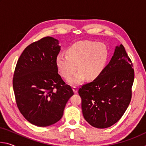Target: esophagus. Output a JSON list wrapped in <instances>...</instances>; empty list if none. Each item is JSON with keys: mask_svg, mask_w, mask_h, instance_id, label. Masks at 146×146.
I'll list each match as a JSON object with an SVG mask.
<instances>
[{"mask_svg": "<svg viewBox=\"0 0 146 146\" xmlns=\"http://www.w3.org/2000/svg\"><path fill=\"white\" fill-rule=\"evenodd\" d=\"M73 90L74 93H77V91H78L77 87H76V86H73Z\"/></svg>", "mask_w": 146, "mask_h": 146, "instance_id": "34e87169", "label": "esophagus"}]
</instances>
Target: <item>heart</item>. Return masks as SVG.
<instances>
[{"label": "heart", "mask_w": 146, "mask_h": 146, "mask_svg": "<svg viewBox=\"0 0 146 146\" xmlns=\"http://www.w3.org/2000/svg\"><path fill=\"white\" fill-rule=\"evenodd\" d=\"M108 58L109 51L106 44L80 41L69 47L66 55H57L56 66L60 75L65 78H70L78 68V72L68 80L70 84L75 85L82 82L85 76L88 80L97 78L105 68Z\"/></svg>", "instance_id": "heart-1"}]
</instances>
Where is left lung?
<instances>
[{
  "mask_svg": "<svg viewBox=\"0 0 146 146\" xmlns=\"http://www.w3.org/2000/svg\"><path fill=\"white\" fill-rule=\"evenodd\" d=\"M123 45L102 72L93 82L79 88L85 120L92 126L104 129L117 122L124 114L132 97L135 73Z\"/></svg>",
  "mask_w": 146,
  "mask_h": 146,
  "instance_id": "obj_1",
  "label": "left lung"
}]
</instances>
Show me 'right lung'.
<instances>
[{
    "label": "right lung",
    "instance_id": "right-lung-1",
    "mask_svg": "<svg viewBox=\"0 0 146 146\" xmlns=\"http://www.w3.org/2000/svg\"><path fill=\"white\" fill-rule=\"evenodd\" d=\"M60 50L58 40L44 37L26 47L15 69L13 87L17 107L36 126H49L60 120L74 94L58 73L56 58Z\"/></svg>",
    "mask_w": 146,
    "mask_h": 146
}]
</instances>
